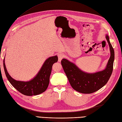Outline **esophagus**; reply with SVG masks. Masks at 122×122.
I'll use <instances>...</instances> for the list:
<instances>
[{
  "label": "esophagus",
  "instance_id": "34e87169",
  "mask_svg": "<svg viewBox=\"0 0 122 122\" xmlns=\"http://www.w3.org/2000/svg\"><path fill=\"white\" fill-rule=\"evenodd\" d=\"M58 61L61 62V61L62 60V59H63V57H64V55L62 54H61V53H60V54H58Z\"/></svg>",
  "mask_w": 122,
  "mask_h": 122
}]
</instances>
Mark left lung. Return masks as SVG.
Segmentation results:
<instances>
[{
    "mask_svg": "<svg viewBox=\"0 0 122 122\" xmlns=\"http://www.w3.org/2000/svg\"><path fill=\"white\" fill-rule=\"evenodd\" d=\"M109 44L110 57L104 70L95 73H87L80 70L76 65L67 59L61 60V65L71 87L76 91L83 94H91L101 89L107 83L111 75L113 67L114 51L106 35Z\"/></svg>",
    "mask_w": 122,
    "mask_h": 122,
    "instance_id": "left-lung-1",
    "label": "left lung"
}]
</instances>
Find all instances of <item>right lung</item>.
Listing matches in <instances>:
<instances>
[{"mask_svg": "<svg viewBox=\"0 0 122 122\" xmlns=\"http://www.w3.org/2000/svg\"><path fill=\"white\" fill-rule=\"evenodd\" d=\"M58 60L57 56L49 57L45 61L41 70L33 79L29 81H21L14 79L8 73L4 59V67L9 81L18 92L27 96L40 94L45 92L49 83L52 65Z\"/></svg>", "mask_w": 122, "mask_h": 122, "instance_id": "right-lung-1", "label": "right lung"}]
</instances>
